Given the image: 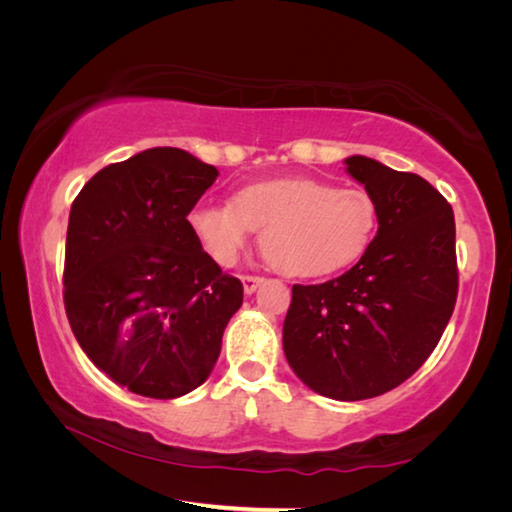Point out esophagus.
Wrapping results in <instances>:
<instances>
[{
  "instance_id": "34e87169",
  "label": "esophagus",
  "mask_w": 512,
  "mask_h": 512,
  "mask_svg": "<svg viewBox=\"0 0 512 512\" xmlns=\"http://www.w3.org/2000/svg\"><path fill=\"white\" fill-rule=\"evenodd\" d=\"M241 282H244V291L250 296V293H255L259 284L264 282V277H259V275H244V277H241Z\"/></svg>"
}]
</instances>
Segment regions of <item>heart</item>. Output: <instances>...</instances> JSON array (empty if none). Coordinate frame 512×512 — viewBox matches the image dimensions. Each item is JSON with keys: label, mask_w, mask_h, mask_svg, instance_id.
Segmentation results:
<instances>
[{"label": "heart", "mask_w": 512, "mask_h": 512, "mask_svg": "<svg viewBox=\"0 0 512 512\" xmlns=\"http://www.w3.org/2000/svg\"><path fill=\"white\" fill-rule=\"evenodd\" d=\"M214 264H237L250 235L262 230L268 262L289 277L334 275L366 255L379 228L368 189L314 178H277L239 189L232 203H198L187 214Z\"/></svg>", "instance_id": "heart-1"}]
</instances>
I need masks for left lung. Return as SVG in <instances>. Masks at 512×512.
I'll list each match as a JSON object with an SVG mask.
<instances>
[{
	"mask_svg": "<svg viewBox=\"0 0 512 512\" xmlns=\"http://www.w3.org/2000/svg\"><path fill=\"white\" fill-rule=\"evenodd\" d=\"M345 164L377 198V235L348 273L293 284L282 345L311 391L357 402L393 391L438 345L458 293L456 225L418 173L363 155Z\"/></svg>",
	"mask_w": 512,
	"mask_h": 512,
	"instance_id": "left-lung-1",
	"label": "left lung"
}]
</instances>
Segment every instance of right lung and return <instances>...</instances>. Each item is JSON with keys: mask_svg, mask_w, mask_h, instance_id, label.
Segmentation results:
<instances>
[{"mask_svg": "<svg viewBox=\"0 0 512 512\" xmlns=\"http://www.w3.org/2000/svg\"><path fill=\"white\" fill-rule=\"evenodd\" d=\"M216 176L192 153L158 146L103 167L72 203L67 320L94 366L131 393L173 400L201 386L244 302L187 223Z\"/></svg>", "mask_w": 512, "mask_h": 512, "instance_id": "1", "label": "right lung"}]
</instances>
